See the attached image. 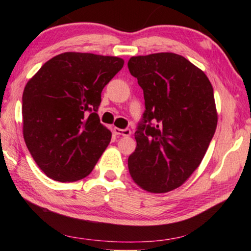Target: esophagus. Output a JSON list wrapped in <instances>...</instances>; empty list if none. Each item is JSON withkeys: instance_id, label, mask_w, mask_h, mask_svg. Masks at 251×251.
<instances>
[{"instance_id": "1", "label": "esophagus", "mask_w": 251, "mask_h": 251, "mask_svg": "<svg viewBox=\"0 0 251 251\" xmlns=\"http://www.w3.org/2000/svg\"><path fill=\"white\" fill-rule=\"evenodd\" d=\"M114 132L116 135L119 136H125V137H128L131 135V130L130 129H119V128H114Z\"/></svg>"}]
</instances>
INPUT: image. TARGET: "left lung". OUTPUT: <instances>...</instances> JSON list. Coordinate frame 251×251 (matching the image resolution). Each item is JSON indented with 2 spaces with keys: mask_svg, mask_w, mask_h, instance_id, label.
Masks as SVG:
<instances>
[{
  "mask_svg": "<svg viewBox=\"0 0 251 251\" xmlns=\"http://www.w3.org/2000/svg\"><path fill=\"white\" fill-rule=\"evenodd\" d=\"M145 112L129 156L133 181L151 193L179 187L200 166L217 126L214 89L203 72L173 52L131 57Z\"/></svg>",
  "mask_w": 251,
  "mask_h": 251,
  "instance_id": "left-lung-1",
  "label": "left lung"
}]
</instances>
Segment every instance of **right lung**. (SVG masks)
<instances>
[{"label": "right lung", "instance_id": "obj_1", "mask_svg": "<svg viewBox=\"0 0 251 251\" xmlns=\"http://www.w3.org/2000/svg\"><path fill=\"white\" fill-rule=\"evenodd\" d=\"M125 60L64 52L48 60L23 94V133L34 161L48 177H87L111 142L97 114L101 91Z\"/></svg>", "mask_w": 251, "mask_h": 251}]
</instances>
